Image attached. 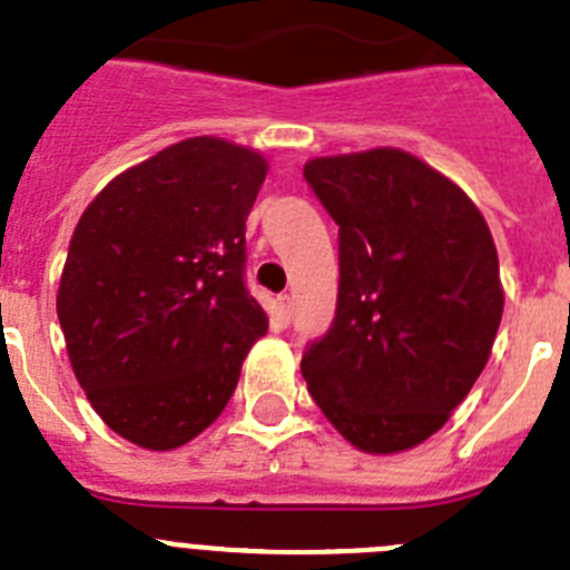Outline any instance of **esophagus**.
<instances>
[{
	"label": "esophagus",
	"mask_w": 570,
	"mask_h": 570,
	"mask_svg": "<svg viewBox=\"0 0 570 570\" xmlns=\"http://www.w3.org/2000/svg\"><path fill=\"white\" fill-rule=\"evenodd\" d=\"M274 316L279 325H285V327L291 325V316H294V302H291L288 294H282L274 299Z\"/></svg>",
	"instance_id": "34e87169"
}]
</instances>
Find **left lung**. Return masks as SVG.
Masks as SVG:
<instances>
[{
    "mask_svg": "<svg viewBox=\"0 0 570 570\" xmlns=\"http://www.w3.org/2000/svg\"><path fill=\"white\" fill-rule=\"evenodd\" d=\"M338 223V302L302 356L307 393L370 455L424 443L483 373L503 316L500 263L466 191L393 146L305 164Z\"/></svg>",
    "mask_w": 570,
    "mask_h": 570,
    "instance_id": "1",
    "label": "left lung"
}]
</instances>
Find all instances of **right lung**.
Here are the masks:
<instances>
[{
	"instance_id": "right-lung-1",
	"label": "right lung",
	"mask_w": 570,
	"mask_h": 570,
	"mask_svg": "<svg viewBox=\"0 0 570 570\" xmlns=\"http://www.w3.org/2000/svg\"><path fill=\"white\" fill-rule=\"evenodd\" d=\"M268 160L186 138L121 171L83 208L56 313L104 424L153 452L217 421L268 316L245 291V220Z\"/></svg>"
}]
</instances>
